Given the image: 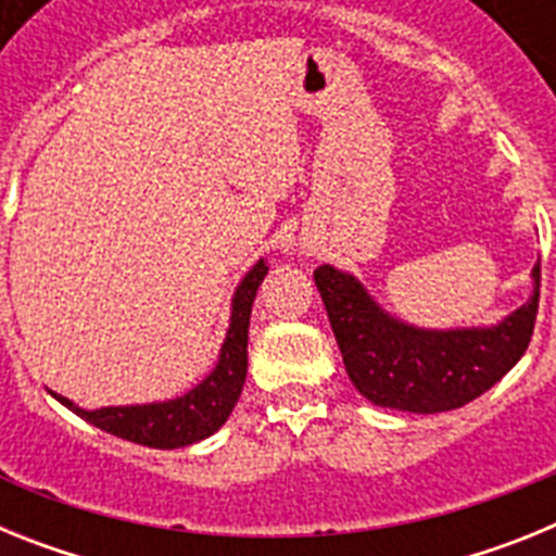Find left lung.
Here are the masks:
<instances>
[{
	"mask_svg": "<svg viewBox=\"0 0 556 556\" xmlns=\"http://www.w3.org/2000/svg\"><path fill=\"white\" fill-rule=\"evenodd\" d=\"M532 278V298L498 326L424 331L392 320L353 275L314 269L353 387L376 406L420 415L470 404L518 365L538 320L540 264Z\"/></svg>",
	"mask_w": 556,
	"mask_h": 556,
	"instance_id": "obj_1",
	"label": "left lung"
}]
</instances>
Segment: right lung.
Returning <instances> with one entry per match:
<instances>
[{
  "instance_id": "obj_1",
  "label": "right lung",
  "mask_w": 556,
  "mask_h": 556,
  "mask_svg": "<svg viewBox=\"0 0 556 556\" xmlns=\"http://www.w3.org/2000/svg\"><path fill=\"white\" fill-rule=\"evenodd\" d=\"M267 269V262H258L244 275V281L233 294L230 328L223 351H219L217 367L186 395L164 401V404L105 406V409L94 412L80 409L68 397L55 395V392L52 395L63 406L86 417L88 424H94L97 429L130 440V443L147 445V448H184V445L205 440L228 420L236 401L242 395L244 376H248L250 308H253L255 292L262 287Z\"/></svg>"
}]
</instances>
